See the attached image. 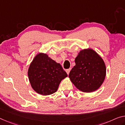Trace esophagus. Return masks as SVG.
Here are the masks:
<instances>
[{
    "mask_svg": "<svg viewBox=\"0 0 125 125\" xmlns=\"http://www.w3.org/2000/svg\"><path fill=\"white\" fill-rule=\"evenodd\" d=\"M70 70H71V69L70 68V69H66V73L68 74V75H69V73H70Z\"/></svg>",
    "mask_w": 125,
    "mask_h": 125,
    "instance_id": "1",
    "label": "esophagus"
}]
</instances>
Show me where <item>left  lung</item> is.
I'll use <instances>...</instances> for the list:
<instances>
[{
	"label": "left lung",
	"mask_w": 125,
	"mask_h": 125,
	"mask_svg": "<svg viewBox=\"0 0 125 125\" xmlns=\"http://www.w3.org/2000/svg\"><path fill=\"white\" fill-rule=\"evenodd\" d=\"M75 62L69 78L75 87L85 93L99 89L106 75V67L100 55L91 48L83 49L78 53Z\"/></svg>",
	"instance_id": "1"
}]
</instances>
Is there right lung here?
<instances>
[{"label": "right lung", "mask_w": 125, "mask_h": 125, "mask_svg": "<svg viewBox=\"0 0 125 125\" xmlns=\"http://www.w3.org/2000/svg\"><path fill=\"white\" fill-rule=\"evenodd\" d=\"M28 76L31 87L36 93L48 95L57 91L61 80L68 74L59 63L46 53L40 52L31 62Z\"/></svg>", "instance_id": "add662e5"}]
</instances>
